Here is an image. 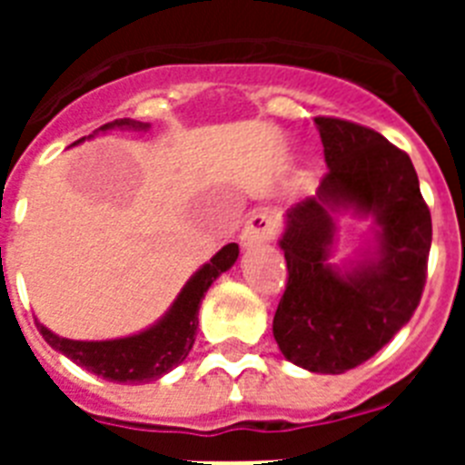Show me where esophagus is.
Returning a JSON list of instances; mask_svg holds the SVG:
<instances>
[{"instance_id":"obj_1","label":"esophagus","mask_w":465,"mask_h":465,"mask_svg":"<svg viewBox=\"0 0 465 465\" xmlns=\"http://www.w3.org/2000/svg\"><path fill=\"white\" fill-rule=\"evenodd\" d=\"M274 235H277V221L272 219V213L258 209V212H253L252 216L246 219L240 240L244 246H256L261 244V242L272 240Z\"/></svg>"}]
</instances>
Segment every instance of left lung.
Listing matches in <instances>:
<instances>
[{"instance_id":"8db88e82","label":"left lung","mask_w":465,"mask_h":465,"mask_svg":"<svg viewBox=\"0 0 465 465\" xmlns=\"http://www.w3.org/2000/svg\"><path fill=\"white\" fill-rule=\"evenodd\" d=\"M328 172L316 195L293 204L279 237L289 283L272 332L283 359L342 375L375 356L412 319L426 283L430 212L412 160L380 133L314 118ZM371 218V237L331 262L337 216Z\"/></svg>"}]
</instances>
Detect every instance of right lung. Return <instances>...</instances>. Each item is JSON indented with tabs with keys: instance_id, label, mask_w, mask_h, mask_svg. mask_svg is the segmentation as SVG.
<instances>
[{
	"instance_id": "add662e5",
	"label": "right lung",
	"mask_w": 465,
	"mask_h": 465,
	"mask_svg": "<svg viewBox=\"0 0 465 465\" xmlns=\"http://www.w3.org/2000/svg\"><path fill=\"white\" fill-rule=\"evenodd\" d=\"M149 123H139L133 118H118L94 130L88 137L76 143L106 134L109 130H149ZM240 256V246L230 242L209 262L197 270L186 283L182 293L170 305V310L160 316L149 328L116 340H69L60 338L51 328L36 322V328L55 351L72 359L74 363L85 368L102 380L118 381V384H142V381L160 380L163 375L183 363L193 349L197 332V310L203 305L204 293L216 279L235 265Z\"/></svg>"
}]
</instances>
